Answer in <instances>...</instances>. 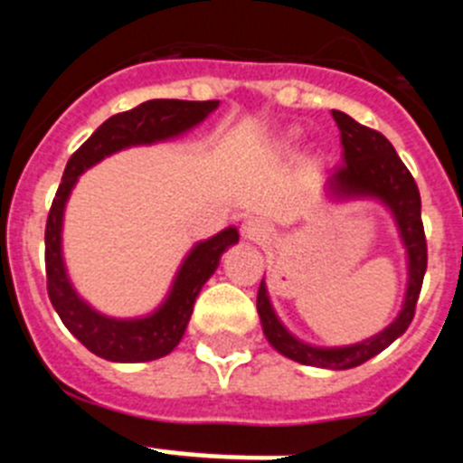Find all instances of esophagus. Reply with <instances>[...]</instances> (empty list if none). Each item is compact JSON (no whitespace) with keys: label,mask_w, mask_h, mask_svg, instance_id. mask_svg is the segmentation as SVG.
Masks as SVG:
<instances>
[{"label":"esophagus","mask_w":463,"mask_h":463,"mask_svg":"<svg viewBox=\"0 0 463 463\" xmlns=\"http://www.w3.org/2000/svg\"><path fill=\"white\" fill-rule=\"evenodd\" d=\"M241 234H243L245 241H255V243H261V241H267L269 236H271V227H269L264 220L250 218L248 222L243 224Z\"/></svg>","instance_id":"1"}]
</instances>
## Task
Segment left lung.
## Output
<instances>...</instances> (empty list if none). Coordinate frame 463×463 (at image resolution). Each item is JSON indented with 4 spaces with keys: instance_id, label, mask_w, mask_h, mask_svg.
Returning a JSON list of instances; mask_svg holds the SVG:
<instances>
[{
    "instance_id": "obj_1",
    "label": "left lung",
    "mask_w": 463,
    "mask_h": 463,
    "mask_svg": "<svg viewBox=\"0 0 463 463\" xmlns=\"http://www.w3.org/2000/svg\"><path fill=\"white\" fill-rule=\"evenodd\" d=\"M331 116L341 129L343 165L331 171L326 190L334 199L373 196L392 211L408 255V289L403 308L387 329L366 338V341L345 347H315L294 338L278 320L264 280H261L260 292H257V313H260L264 336L269 338V343L276 347L278 353L298 364H306V366L343 371L369 362L371 357L383 353L384 347H390L408 329V325L415 317L417 297H420L424 271H427V239H424L420 190H417V183L411 171L396 155L394 146L380 132L359 125L357 120H353L341 110H331Z\"/></svg>"
}]
</instances>
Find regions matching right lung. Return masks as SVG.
<instances>
[{"label":"right lung","instance_id":"1","mask_svg":"<svg viewBox=\"0 0 463 463\" xmlns=\"http://www.w3.org/2000/svg\"><path fill=\"white\" fill-rule=\"evenodd\" d=\"M218 99L143 101L137 109L110 116L69 157L46 222L48 297L64 326L97 357L134 364L153 362L169 354L185 334L196 294L202 292L203 282L215 273L222 252L229 245L239 243V232L234 227H227L208 241L196 243L178 269L169 297L155 313L146 317H134V320H118V317H106L85 304L69 282L62 260V218L69 194L79 181V175L104 157L129 146H148V143L178 137L206 120L208 113L218 109Z\"/></svg>","mask_w":463,"mask_h":463}]
</instances>
